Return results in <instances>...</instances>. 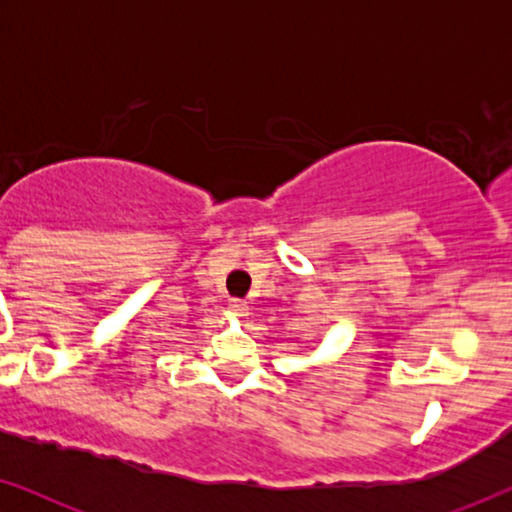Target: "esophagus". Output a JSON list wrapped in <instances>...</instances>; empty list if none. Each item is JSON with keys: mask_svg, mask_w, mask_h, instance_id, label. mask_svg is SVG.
Masks as SVG:
<instances>
[{"mask_svg": "<svg viewBox=\"0 0 512 512\" xmlns=\"http://www.w3.org/2000/svg\"><path fill=\"white\" fill-rule=\"evenodd\" d=\"M228 307H230V310H233L235 314H240V317H242V314H247V310H249L247 303H244L242 298H230V300H228Z\"/></svg>", "mask_w": 512, "mask_h": 512, "instance_id": "34e87169", "label": "esophagus"}]
</instances>
